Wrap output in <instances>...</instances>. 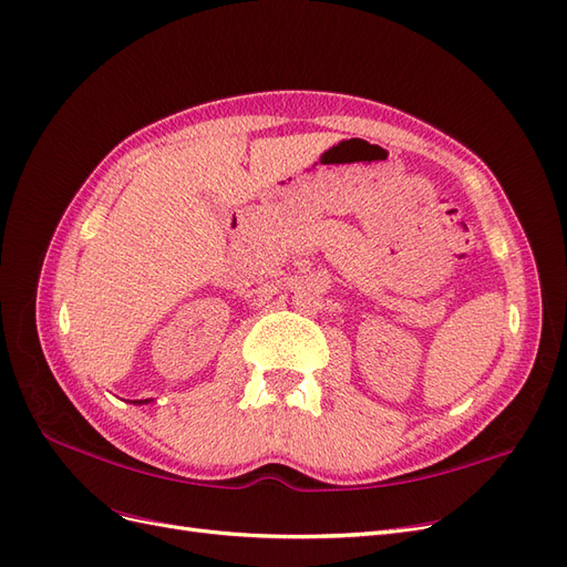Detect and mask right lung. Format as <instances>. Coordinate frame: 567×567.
<instances>
[{
  "mask_svg": "<svg viewBox=\"0 0 567 567\" xmlns=\"http://www.w3.org/2000/svg\"><path fill=\"white\" fill-rule=\"evenodd\" d=\"M134 402H137V404H142V402H148V400H134Z\"/></svg>",
  "mask_w": 567,
  "mask_h": 567,
  "instance_id": "add662e5",
  "label": "right lung"
}]
</instances>
